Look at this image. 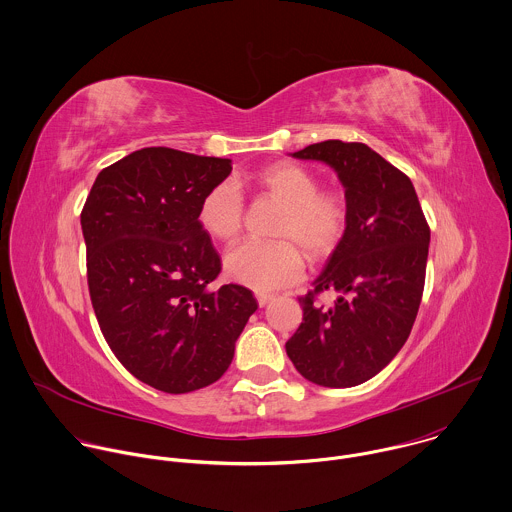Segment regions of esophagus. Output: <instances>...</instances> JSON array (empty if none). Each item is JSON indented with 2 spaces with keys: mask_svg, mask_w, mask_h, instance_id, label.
I'll list each match as a JSON object with an SVG mask.
<instances>
[{
  "mask_svg": "<svg viewBox=\"0 0 512 512\" xmlns=\"http://www.w3.org/2000/svg\"><path fill=\"white\" fill-rule=\"evenodd\" d=\"M273 301V295H265V293H257V303H259V307H265L267 303H271Z\"/></svg>",
  "mask_w": 512,
  "mask_h": 512,
  "instance_id": "esophagus-1",
  "label": "esophagus"
}]
</instances>
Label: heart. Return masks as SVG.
<instances>
[{
    "label": "heart",
    "instance_id": "heart-1",
    "mask_svg": "<svg viewBox=\"0 0 512 512\" xmlns=\"http://www.w3.org/2000/svg\"><path fill=\"white\" fill-rule=\"evenodd\" d=\"M259 194L283 205L271 243H243L225 257V273L239 285L267 293L295 285L308 259H326L342 241L348 205L338 190L318 188V178L297 162H275L253 176ZM198 223L217 243H233L243 227V198L231 180L211 186L198 205ZM298 244L295 246L292 241Z\"/></svg>",
    "mask_w": 512,
    "mask_h": 512
}]
</instances>
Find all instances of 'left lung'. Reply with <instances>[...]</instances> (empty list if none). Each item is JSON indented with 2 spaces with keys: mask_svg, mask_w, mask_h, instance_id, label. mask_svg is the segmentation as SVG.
Segmentation results:
<instances>
[{
  "mask_svg": "<svg viewBox=\"0 0 512 512\" xmlns=\"http://www.w3.org/2000/svg\"><path fill=\"white\" fill-rule=\"evenodd\" d=\"M338 174L348 205L342 241L299 297L303 322L285 348L295 368L324 388H352L384 370L415 322L429 225L404 172L362 142L324 140L293 154ZM339 293L324 308L315 297Z\"/></svg>",
  "mask_w": 512,
  "mask_h": 512,
  "instance_id": "left-lung-1",
  "label": "left lung"
}]
</instances>
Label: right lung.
Here are the masks:
<instances>
[{
    "label": "right lung",
    "instance_id": "right-lung-1",
    "mask_svg": "<svg viewBox=\"0 0 512 512\" xmlns=\"http://www.w3.org/2000/svg\"><path fill=\"white\" fill-rule=\"evenodd\" d=\"M231 160L154 146L97 176L81 211L93 308L120 364L140 382L188 394L217 382L257 310L241 285H209L221 259L198 223Z\"/></svg>",
    "mask_w": 512,
    "mask_h": 512
}]
</instances>
